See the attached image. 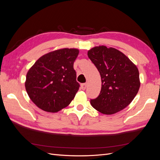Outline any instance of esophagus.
<instances>
[{
  "instance_id": "1",
  "label": "esophagus",
  "mask_w": 160,
  "mask_h": 160,
  "mask_svg": "<svg viewBox=\"0 0 160 160\" xmlns=\"http://www.w3.org/2000/svg\"><path fill=\"white\" fill-rule=\"evenodd\" d=\"M87 85H88V84H87V83H82L81 85V89H83V90H85L86 89V88H87Z\"/></svg>"
}]
</instances>
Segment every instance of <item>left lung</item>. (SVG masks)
Returning <instances> with one entry per match:
<instances>
[{"label":"left lung","instance_id":"left-lung-1","mask_svg":"<svg viewBox=\"0 0 160 160\" xmlns=\"http://www.w3.org/2000/svg\"><path fill=\"white\" fill-rule=\"evenodd\" d=\"M88 55L101 78L100 93L97 98L91 99L92 107L106 115L126 108L140 87L137 67L123 52L112 47H95Z\"/></svg>","mask_w":160,"mask_h":160}]
</instances>
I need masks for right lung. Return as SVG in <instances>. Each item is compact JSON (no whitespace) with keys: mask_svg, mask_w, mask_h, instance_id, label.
Wrapping results in <instances>:
<instances>
[{"mask_svg":"<svg viewBox=\"0 0 160 160\" xmlns=\"http://www.w3.org/2000/svg\"><path fill=\"white\" fill-rule=\"evenodd\" d=\"M77 49H62L40 57L28 70L25 88L38 108L55 113L68 106L79 90L73 63Z\"/></svg>","mask_w":160,"mask_h":160,"instance_id":"add662e5","label":"right lung"}]
</instances>
